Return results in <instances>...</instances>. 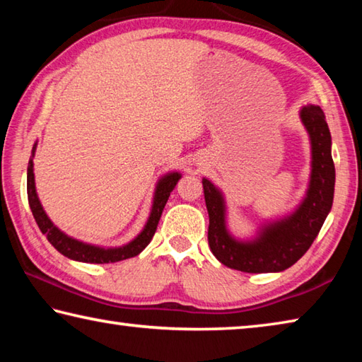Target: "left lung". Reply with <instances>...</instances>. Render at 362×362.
I'll return each mask as SVG.
<instances>
[{"instance_id":"obj_1","label":"left lung","mask_w":362,"mask_h":362,"mask_svg":"<svg viewBox=\"0 0 362 362\" xmlns=\"http://www.w3.org/2000/svg\"><path fill=\"white\" fill-rule=\"evenodd\" d=\"M311 145V173L303 199L291 214L262 223L252 238H236L226 225V203L222 189L203 179L206 207L209 212L207 240L216 259L225 267L244 273H278L292 267L316 240L332 209L335 168L332 139L321 107L300 110Z\"/></svg>"}]
</instances>
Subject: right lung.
Listing matches in <instances>:
<instances>
[{"instance_id": "obj_1", "label": "right lung", "mask_w": 362, "mask_h": 362, "mask_svg": "<svg viewBox=\"0 0 362 362\" xmlns=\"http://www.w3.org/2000/svg\"><path fill=\"white\" fill-rule=\"evenodd\" d=\"M36 144L32 148V156H30L28 161V168H27V194H28V204L30 209L33 212V217L38 223L40 230L42 235H46L47 241L56 247L60 254L69 257L71 260L76 262H84V263H115V262H121L126 259H131V257L139 255L142 250L148 246L153 235H155L156 226L159 218H161V214L164 206H166L170 192L175 188L177 182L180 180L182 174L180 173H168L164 174L161 179L156 182L155 187V193H153V204H151V211L148 220H146L145 226L142 231L134 238L132 241H129L124 246L119 247H102V246H95V244H89V243H83L79 240H75L69 235L57 228L56 225L52 223V220L47 217L46 211L42 209L41 201L38 198V193H36V187H35V174H33V158H35V151H36Z\"/></svg>"}]
</instances>
